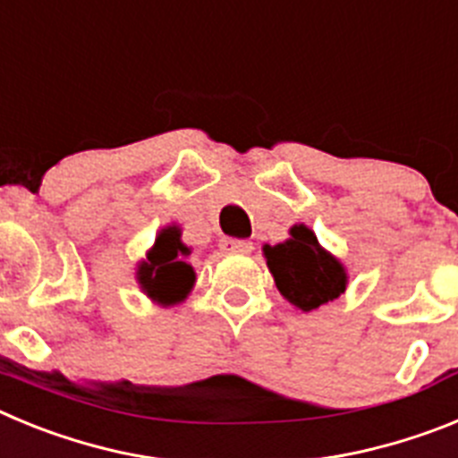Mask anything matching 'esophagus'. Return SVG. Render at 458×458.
Wrapping results in <instances>:
<instances>
[{"mask_svg":"<svg viewBox=\"0 0 458 458\" xmlns=\"http://www.w3.org/2000/svg\"><path fill=\"white\" fill-rule=\"evenodd\" d=\"M220 248L225 252H238V254H250L252 252V242L250 241H241V238H225L220 242Z\"/></svg>","mask_w":458,"mask_h":458,"instance_id":"34e87169","label":"esophagus"}]
</instances>
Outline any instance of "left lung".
I'll use <instances>...</instances> for the list:
<instances>
[{
	"label": "left lung",
	"mask_w": 458,
	"mask_h": 458,
	"mask_svg": "<svg viewBox=\"0 0 458 458\" xmlns=\"http://www.w3.org/2000/svg\"><path fill=\"white\" fill-rule=\"evenodd\" d=\"M264 254L279 293L298 310H317L339 298L346 289L344 266L323 252L314 232L305 225L293 226L286 242L275 248L266 245Z\"/></svg>",
	"instance_id": "8db88e82"
}]
</instances>
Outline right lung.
Instances as JSON below:
<instances>
[{
  "mask_svg": "<svg viewBox=\"0 0 458 458\" xmlns=\"http://www.w3.org/2000/svg\"><path fill=\"white\" fill-rule=\"evenodd\" d=\"M188 252L190 250L181 242V232L176 226L163 229L156 238V248L148 252L147 261H141L137 273L141 289L163 305L183 301L194 282L192 266L183 261Z\"/></svg>",
  "mask_w": 458,
  "mask_h": 458,
  "instance_id": "right-lung-1",
  "label": "right lung"
}]
</instances>
